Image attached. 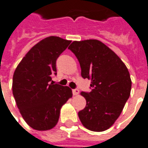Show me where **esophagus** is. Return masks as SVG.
Masks as SVG:
<instances>
[{"mask_svg":"<svg viewBox=\"0 0 148 148\" xmlns=\"http://www.w3.org/2000/svg\"><path fill=\"white\" fill-rule=\"evenodd\" d=\"M72 93L74 95H77L79 94V90L77 88H75V89H73L72 90Z\"/></svg>","mask_w":148,"mask_h":148,"instance_id":"1","label":"esophagus"}]
</instances>
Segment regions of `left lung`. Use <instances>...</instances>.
<instances>
[{"instance_id":"left-lung-1","label":"left lung","mask_w":148,"mask_h":148,"mask_svg":"<svg viewBox=\"0 0 148 148\" xmlns=\"http://www.w3.org/2000/svg\"><path fill=\"white\" fill-rule=\"evenodd\" d=\"M68 49L82 68V77L90 79L91 92H82L86 106L79 119L89 130L101 132L112 127L123 111L131 91V79L119 56L96 39L74 41Z\"/></svg>"}]
</instances>
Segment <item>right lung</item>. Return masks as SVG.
Listing matches in <instances>:
<instances>
[{"mask_svg":"<svg viewBox=\"0 0 148 148\" xmlns=\"http://www.w3.org/2000/svg\"><path fill=\"white\" fill-rule=\"evenodd\" d=\"M49 36L35 45L23 57L13 75L12 92L27 124L37 130H48L57 123L63 105L72 97L67 86L53 84L56 60L71 43Z\"/></svg>","mask_w":148,"mask_h":148,"instance_id":"right-lung-1","label":"right lung"}]
</instances>
